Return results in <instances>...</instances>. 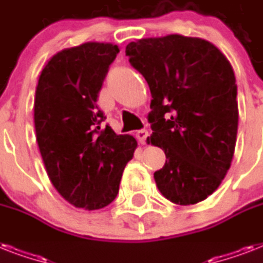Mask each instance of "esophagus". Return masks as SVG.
I'll return each instance as SVG.
<instances>
[{"mask_svg":"<svg viewBox=\"0 0 263 263\" xmlns=\"http://www.w3.org/2000/svg\"><path fill=\"white\" fill-rule=\"evenodd\" d=\"M147 136H148L147 129H139V131L136 132V138L139 139L140 143H146V140H147Z\"/></svg>","mask_w":263,"mask_h":263,"instance_id":"34e87169","label":"esophagus"}]
</instances>
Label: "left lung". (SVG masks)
Instances as JSON below:
<instances>
[{
    "instance_id": "1",
    "label": "left lung",
    "mask_w": 263,
    "mask_h": 263,
    "mask_svg": "<svg viewBox=\"0 0 263 263\" xmlns=\"http://www.w3.org/2000/svg\"><path fill=\"white\" fill-rule=\"evenodd\" d=\"M125 54L153 97L150 139L166 156L154 173L157 187L176 204L202 202L228 172L236 144L237 86L231 64L208 41L176 34L128 43Z\"/></svg>"
}]
</instances>
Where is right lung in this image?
<instances>
[{
	"instance_id": "add662e5",
	"label": "right lung",
	"mask_w": 263,
	"mask_h": 263,
	"mask_svg": "<svg viewBox=\"0 0 263 263\" xmlns=\"http://www.w3.org/2000/svg\"><path fill=\"white\" fill-rule=\"evenodd\" d=\"M120 49L88 42L53 55L35 91L36 142L49 179L76 208L97 210L119 194L136 140L117 135L99 109L98 94Z\"/></svg>"
}]
</instances>
